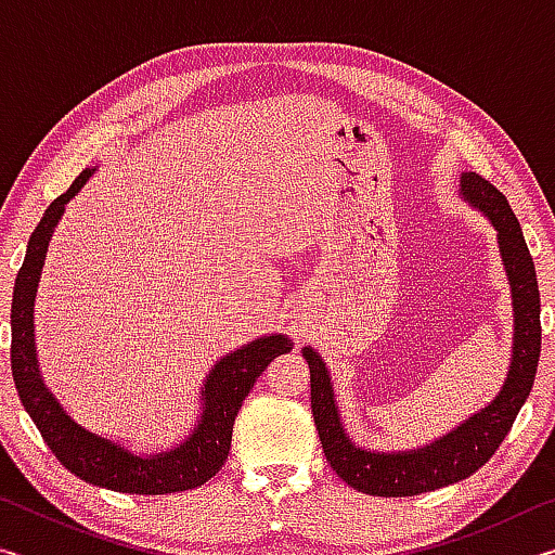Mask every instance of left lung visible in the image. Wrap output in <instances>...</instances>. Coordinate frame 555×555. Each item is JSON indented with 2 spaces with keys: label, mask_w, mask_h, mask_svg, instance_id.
<instances>
[{
  "label": "left lung",
  "mask_w": 555,
  "mask_h": 555,
  "mask_svg": "<svg viewBox=\"0 0 555 555\" xmlns=\"http://www.w3.org/2000/svg\"><path fill=\"white\" fill-rule=\"evenodd\" d=\"M460 198L482 212L496 232L500 257L512 291V357L509 372L496 397L485 409L469 413L446 436L409 450H370L357 446L343 426L327 364L311 345L304 357L311 367V409L323 453L337 477L372 496H411L434 492L465 480L494 455L509 434L516 413L537 377L541 354V298L533 259L526 247L519 220L496 188L473 171L460 173Z\"/></svg>",
  "instance_id": "left-lung-1"
}]
</instances>
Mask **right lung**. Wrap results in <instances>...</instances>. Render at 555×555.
<instances>
[{"label":"right lung","mask_w":555,"mask_h":555,"mask_svg":"<svg viewBox=\"0 0 555 555\" xmlns=\"http://www.w3.org/2000/svg\"><path fill=\"white\" fill-rule=\"evenodd\" d=\"M98 168H86L61 198L43 212L26 247L12 298V374L26 413L41 430L46 446L65 469L90 485L125 494H168L208 482L230 453L234 416L244 397L274 357L294 350L288 335L269 333L237 347L212 364L201 387V413L188 436L166 450L137 453L119 440L78 424L43 379L34 335V304L46 251L55 228L75 195Z\"/></svg>","instance_id":"obj_1"}]
</instances>
